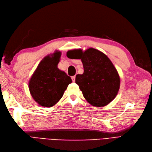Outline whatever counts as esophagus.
Wrapping results in <instances>:
<instances>
[{
	"label": "esophagus",
	"mask_w": 152,
	"mask_h": 152,
	"mask_svg": "<svg viewBox=\"0 0 152 152\" xmlns=\"http://www.w3.org/2000/svg\"><path fill=\"white\" fill-rule=\"evenodd\" d=\"M71 78H72V81H75V80H76V76H72V77H71Z\"/></svg>",
	"instance_id": "obj_1"
}]
</instances>
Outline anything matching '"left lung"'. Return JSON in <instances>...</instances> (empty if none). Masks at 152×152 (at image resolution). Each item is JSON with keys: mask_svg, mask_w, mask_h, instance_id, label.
<instances>
[{"mask_svg": "<svg viewBox=\"0 0 152 152\" xmlns=\"http://www.w3.org/2000/svg\"><path fill=\"white\" fill-rule=\"evenodd\" d=\"M67 56L81 59L83 65L82 75H77L84 98L92 106L102 107L110 103L118 94L120 87L118 72L106 54L94 48L69 50Z\"/></svg>", "mask_w": 152, "mask_h": 152, "instance_id": "8db88e82", "label": "left lung"}]
</instances>
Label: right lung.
Masks as SVG:
<instances>
[{"label": "right lung", "instance_id": "add662e5", "mask_svg": "<svg viewBox=\"0 0 152 152\" xmlns=\"http://www.w3.org/2000/svg\"><path fill=\"white\" fill-rule=\"evenodd\" d=\"M60 57L61 52L56 50L44 58L29 81L31 95L40 106H54L72 82L71 77L58 68Z\"/></svg>", "mask_w": 152, "mask_h": 152}]
</instances>
